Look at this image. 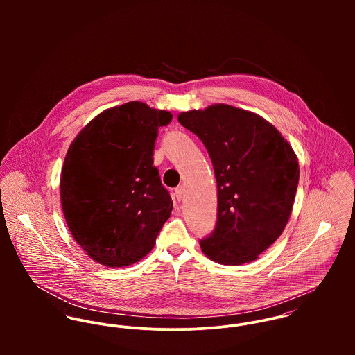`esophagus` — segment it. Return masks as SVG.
Masks as SVG:
<instances>
[{"label": "esophagus", "instance_id": "obj_1", "mask_svg": "<svg viewBox=\"0 0 355 355\" xmlns=\"http://www.w3.org/2000/svg\"><path fill=\"white\" fill-rule=\"evenodd\" d=\"M184 196H186V190H184V187H183V186L176 187V190H175V198H176L178 201H182V200L184 198Z\"/></svg>", "mask_w": 355, "mask_h": 355}]
</instances>
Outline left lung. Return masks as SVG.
I'll use <instances>...</instances> for the list:
<instances>
[{"mask_svg": "<svg viewBox=\"0 0 355 355\" xmlns=\"http://www.w3.org/2000/svg\"><path fill=\"white\" fill-rule=\"evenodd\" d=\"M178 120L202 141L217 182V221L200 241L203 253L223 265L252 262L288 223L300 182L295 153L270 123L230 105Z\"/></svg>", "mask_w": 355, "mask_h": 355, "instance_id": "left-lung-1", "label": "left lung"}]
</instances>
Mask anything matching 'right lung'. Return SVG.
<instances>
[{"label": "right lung", "mask_w": 355, "mask_h": 355, "mask_svg": "<svg viewBox=\"0 0 355 355\" xmlns=\"http://www.w3.org/2000/svg\"><path fill=\"white\" fill-rule=\"evenodd\" d=\"M172 114L131 101L93 119L71 144L61 172V206L80 248L105 266L142 259L173 202L153 152Z\"/></svg>", "instance_id": "1"}]
</instances>
